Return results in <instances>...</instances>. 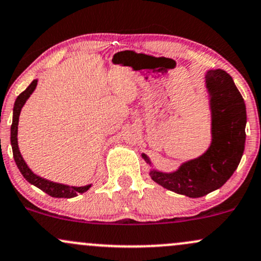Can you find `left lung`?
<instances>
[{
  "label": "left lung",
  "mask_w": 261,
  "mask_h": 261,
  "mask_svg": "<svg viewBox=\"0 0 261 261\" xmlns=\"http://www.w3.org/2000/svg\"><path fill=\"white\" fill-rule=\"evenodd\" d=\"M205 85L211 96L212 144L198 159L172 173L152 170L151 178L167 190L198 198L218 190L237 170L245 145L247 110L242 94L227 71L210 70ZM142 157L150 163L147 156Z\"/></svg>",
  "instance_id": "left-lung-1"
}]
</instances>
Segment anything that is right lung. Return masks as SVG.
<instances>
[{"mask_svg":"<svg viewBox=\"0 0 261 261\" xmlns=\"http://www.w3.org/2000/svg\"><path fill=\"white\" fill-rule=\"evenodd\" d=\"M37 87V80H33L30 84V87L25 89L24 91H22L18 96H17L16 101H14L13 107V120L12 125H11V145H12V151H13V159L16 162L17 167L21 171V173L23 174V177L27 179L31 185L36 186L39 190L45 192L47 194H49L50 197H56V198H73V197L78 196L79 193H84L89 188L91 187V185L83 186V187H73V186H65L61 185V183H56L48 181V179L42 178V177L34 174L32 171L30 170V167L27 166V163L24 162L23 157H22L21 152H19L18 148V142H17V131H18V119L19 114H21L22 108H23L24 102L27 101V99L30 98L31 94L33 93L34 89Z\"/></svg>","mask_w":261,"mask_h":261,"instance_id":"add662e5","label":"right lung"}]
</instances>
